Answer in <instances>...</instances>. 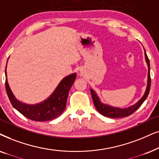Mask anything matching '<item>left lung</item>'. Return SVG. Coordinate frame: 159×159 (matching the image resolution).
Listing matches in <instances>:
<instances>
[{
    "label": "left lung",
    "mask_w": 159,
    "mask_h": 159,
    "mask_svg": "<svg viewBox=\"0 0 159 159\" xmlns=\"http://www.w3.org/2000/svg\"><path fill=\"white\" fill-rule=\"evenodd\" d=\"M145 60L147 62L148 67V84H147V88H146L145 92L144 94L143 97L137 102L136 104H134L132 106H130L126 108H118V107H115L110 106V105H105L103 103H102L100 100H99V97H97V95L93 89H91V94H92V99L94 102V106L96 107V109L99 111V113L102 114V116H105V117H109V118H124L127 117V116H130L131 114H132L134 112L137 111L139 107L141 106L142 104L144 102V101L145 100L148 94L150 92V89H151V75H150V61L148 57L147 54H146L145 50Z\"/></svg>",
    "instance_id": "1"
}]
</instances>
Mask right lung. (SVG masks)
Instances as JSON below:
<instances>
[{"label":"right lung","instance_id":"obj_1","mask_svg":"<svg viewBox=\"0 0 159 159\" xmlns=\"http://www.w3.org/2000/svg\"><path fill=\"white\" fill-rule=\"evenodd\" d=\"M75 78L76 73L67 75L61 81L54 92L47 99L39 104L28 105L17 100L14 97L8 86L6 66V89L11 105L20 113L32 120L46 121L57 118L65 111L69 91Z\"/></svg>","mask_w":159,"mask_h":159}]
</instances>
